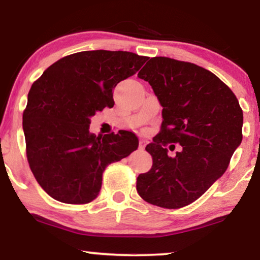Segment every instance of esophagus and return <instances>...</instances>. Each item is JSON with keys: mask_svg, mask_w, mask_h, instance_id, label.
<instances>
[{"mask_svg": "<svg viewBox=\"0 0 260 260\" xmlns=\"http://www.w3.org/2000/svg\"><path fill=\"white\" fill-rule=\"evenodd\" d=\"M145 144H147V141H145V140H140V144H138V149H140V150H143V149L145 148Z\"/></svg>", "mask_w": 260, "mask_h": 260, "instance_id": "1", "label": "esophagus"}]
</instances>
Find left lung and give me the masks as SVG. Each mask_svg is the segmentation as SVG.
I'll return each mask as SVG.
<instances>
[{"instance_id":"left-lung-1","label":"left lung","mask_w":260,"mask_h":260,"mask_svg":"<svg viewBox=\"0 0 260 260\" xmlns=\"http://www.w3.org/2000/svg\"><path fill=\"white\" fill-rule=\"evenodd\" d=\"M138 78L157 95L163 120L161 131L145 147L152 167L138 175L137 191L158 207H184L226 172L243 140V110L225 83L195 63L155 56ZM169 143L183 147L175 158L168 156Z\"/></svg>"}]
</instances>
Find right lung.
<instances>
[{"label":"right lung","mask_w":260,"mask_h":260,"mask_svg":"<svg viewBox=\"0 0 260 260\" xmlns=\"http://www.w3.org/2000/svg\"><path fill=\"white\" fill-rule=\"evenodd\" d=\"M148 56L123 51H85L63 56L42 73L28 93L22 126L26 154L38 183L63 204L98 197L103 173L138 148L130 131L90 133V118L112 108V90L134 76Z\"/></svg>","instance_id":"right-lung-1"}]
</instances>
